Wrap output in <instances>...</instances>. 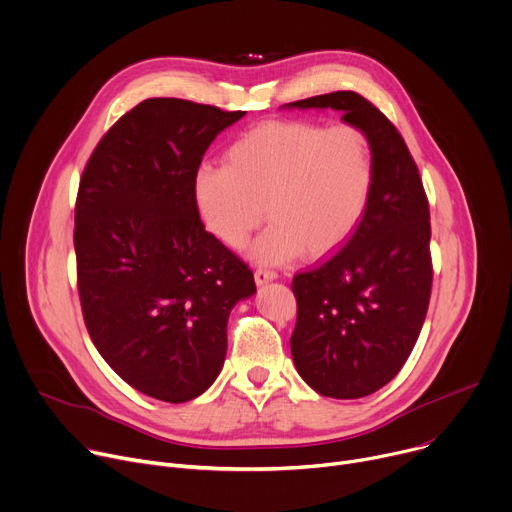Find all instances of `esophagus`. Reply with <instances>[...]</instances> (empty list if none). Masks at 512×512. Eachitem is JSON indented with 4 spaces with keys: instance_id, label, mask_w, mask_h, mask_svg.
I'll return each mask as SVG.
<instances>
[{
    "instance_id": "1",
    "label": "esophagus",
    "mask_w": 512,
    "mask_h": 512,
    "mask_svg": "<svg viewBox=\"0 0 512 512\" xmlns=\"http://www.w3.org/2000/svg\"><path fill=\"white\" fill-rule=\"evenodd\" d=\"M274 279H277V272H274V270L258 268V270L254 272V281H256V285H266V283H270V281H274Z\"/></svg>"
}]
</instances>
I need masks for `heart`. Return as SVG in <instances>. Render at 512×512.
<instances>
[{
  "mask_svg": "<svg viewBox=\"0 0 512 512\" xmlns=\"http://www.w3.org/2000/svg\"><path fill=\"white\" fill-rule=\"evenodd\" d=\"M375 180L373 147L355 125L268 121L225 151V166L194 174V205L205 229L229 250H250L258 264L326 256L357 229Z\"/></svg>",
  "mask_w": 512,
  "mask_h": 512,
  "instance_id": "b5f03b06",
  "label": "heart"
}]
</instances>
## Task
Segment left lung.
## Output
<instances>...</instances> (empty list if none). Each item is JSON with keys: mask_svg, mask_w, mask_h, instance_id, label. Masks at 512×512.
<instances>
[{"mask_svg": "<svg viewBox=\"0 0 512 512\" xmlns=\"http://www.w3.org/2000/svg\"><path fill=\"white\" fill-rule=\"evenodd\" d=\"M283 108L338 110L373 147L375 180L346 246L293 279L291 355L326 398L357 400L400 373L426 318L432 266L430 215L412 155L385 114L357 92H332Z\"/></svg>", "mask_w": 512, "mask_h": 512, "instance_id": "left-lung-1", "label": "left lung"}]
</instances>
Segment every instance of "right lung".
Listing matches in <instances>:
<instances>
[{
	"instance_id": "obj_1",
	"label": "right lung",
	"mask_w": 512,
	"mask_h": 512,
	"mask_svg": "<svg viewBox=\"0 0 512 512\" xmlns=\"http://www.w3.org/2000/svg\"><path fill=\"white\" fill-rule=\"evenodd\" d=\"M246 112L149 98L102 137L75 203L77 289L90 338L149 398H199L223 369L233 305L252 270L217 242L192 182L213 139Z\"/></svg>"
}]
</instances>
